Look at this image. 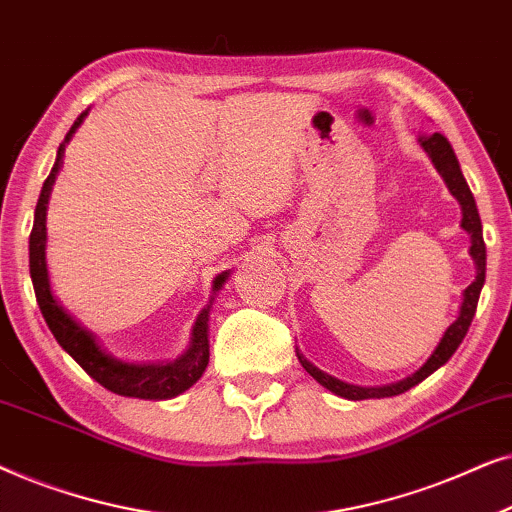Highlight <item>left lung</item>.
Masks as SVG:
<instances>
[{"label":"left lung","mask_w":512,"mask_h":512,"mask_svg":"<svg viewBox=\"0 0 512 512\" xmlns=\"http://www.w3.org/2000/svg\"><path fill=\"white\" fill-rule=\"evenodd\" d=\"M419 142H422L424 151L429 153V158L433 160V165H436L440 177L445 179V184H447V188H450V193L459 200L461 212H464V219H461V228H464L466 233L471 235V256H473L475 265H478V277H475V282L464 291V303H461L459 319L454 321L450 328H447L443 340H440V345L436 347V352L431 354V359L426 361L415 375L408 377V380L389 384V387H370V389L368 387H354V384L340 382L328 373H324V370L314 368L310 361L303 359V356L298 354V359H300V363H303V368L314 377V380L321 384V387H326L328 391H333V394H338L342 398H349V401L398 396V394H403V391H408L410 387H415V384L426 380V377H429L433 370H438L440 366H443V363L450 361V356L457 352V347L461 345V340H464L468 326H471L475 307H478L482 284H485L487 251H485V240H482V223H480V214H478V207H475L471 188H468L464 174H461L459 160H457V156H454L450 142H447V139L440 135V132H433V135H422V137H419Z\"/></svg>","instance_id":"left-lung-1"}]
</instances>
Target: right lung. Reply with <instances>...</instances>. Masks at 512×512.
<instances>
[{
  "instance_id": "right-lung-1",
  "label": "right lung",
  "mask_w": 512,
  "mask_h": 512,
  "mask_svg": "<svg viewBox=\"0 0 512 512\" xmlns=\"http://www.w3.org/2000/svg\"><path fill=\"white\" fill-rule=\"evenodd\" d=\"M86 114L76 118L72 128H69L65 142L74 135ZM62 153H65V144H60L58 158L48 179L41 188L37 209H34V226L30 233V275L34 284V293H37L39 310L44 314L48 328L60 342V347L93 377L100 382L104 389L114 391L118 396H132V398H153V401H163V398L179 396L181 391L193 387L205 373L209 363V340H207V317L209 310H202V314L195 321L193 340L188 352L174 363H158V366H135V363H123L111 359L104 354L100 345H97L93 333L76 324L69 314L62 310L58 300L53 298L51 284H48V270H46V205L48 195H51L55 174H58L62 165ZM228 272L216 277L214 291L221 289L226 282Z\"/></svg>"
}]
</instances>
